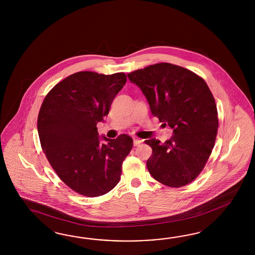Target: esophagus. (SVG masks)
<instances>
[{"instance_id":"34e87169","label":"esophagus","mask_w":255,"mask_h":255,"mask_svg":"<svg viewBox=\"0 0 255 255\" xmlns=\"http://www.w3.org/2000/svg\"><path fill=\"white\" fill-rule=\"evenodd\" d=\"M141 143H142V140L137 139V138H134V139H133V145H134V146H137V145H140Z\"/></svg>"}]
</instances>
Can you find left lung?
<instances>
[{"mask_svg":"<svg viewBox=\"0 0 255 255\" xmlns=\"http://www.w3.org/2000/svg\"><path fill=\"white\" fill-rule=\"evenodd\" d=\"M127 76L144 94L152 115L172 130L163 144L156 138L145 140L152 148L148 172L165 186H186L200 174L214 148L218 117L211 90L200 76L170 63Z\"/></svg>","mask_w":255,"mask_h":255,"instance_id":"1","label":"left lung"}]
</instances>
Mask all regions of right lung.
Listing matches in <instances>:
<instances>
[{
	"instance_id": "1",
	"label": "right lung",
	"mask_w": 255,
	"mask_h": 255,
	"mask_svg": "<svg viewBox=\"0 0 255 255\" xmlns=\"http://www.w3.org/2000/svg\"><path fill=\"white\" fill-rule=\"evenodd\" d=\"M126 81L123 72L80 71L57 83L41 105L37 126L43 153L59 178L83 196H102L117 186L132 147L129 135L100 138L97 128Z\"/></svg>"
}]
</instances>
